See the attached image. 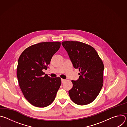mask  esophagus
I'll return each instance as SVG.
<instances>
[{
  "mask_svg": "<svg viewBox=\"0 0 127 127\" xmlns=\"http://www.w3.org/2000/svg\"><path fill=\"white\" fill-rule=\"evenodd\" d=\"M65 79H61V82L62 83H63V82H64L65 81Z\"/></svg>",
  "mask_w": 127,
  "mask_h": 127,
  "instance_id": "esophagus-1",
  "label": "esophagus"
}]
</instances>
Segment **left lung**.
<instances>
[{"instance_id":"1","label":"left lung","mask_w":127,"mask_h":127,"mask_svg":"<svg viewBox=\"0 0 127 127\" xmlns=\"http://www.w3.org/2000/svg\"><path fill=\"white\" fill-rule=\"evenodd\" d=\"M75 69L79 71V78L72 80L73 87L69 90L71 99L84 105L92 102L103 86L104 65L97 52L92 46L75 41L62 42Z\"/></svg>"}]
</instances>
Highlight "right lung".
Returning <instances> with one entry per match:
<instances>
[{
	"label": "right lung",
	"mask_w": 127,
	"mask_h": 127,
	"mask_svg": "<svg viewBox=\"0 0 127 127\" xmlns=\"http://www.w3.org/2000/svg\"><path fill=\"white\" fill-rule=\"evenodd\" d=\"M60 45L59 42L33 45L25 49L19 58L17 77L20 87L26 99L36 107L51 104L61 85L60 77L51 78L42 71L47 69Z\"/></svg>",
	"instance_id": "obj_1"
}]
</instances>
